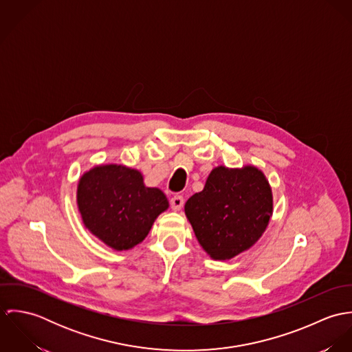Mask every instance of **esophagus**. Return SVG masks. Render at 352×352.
<instances>
[{"label": "esophagus", "mask_w": 352, "mask_h": 352, "mask_svg": "<svg viewBox=\"0 0 352 352\" xmlns=\"http://www.w3.org/2000/svg\"><path fill=\"white\" fill-rule=\"evenodd\" d=\"M183 204H184V199H183V197H180V195H175V197L170 199V207H172V210H175V211H179V210L183 207Z\"/></svg>", "instance_id": "1"}]
</instances>
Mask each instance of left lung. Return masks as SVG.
<instances>
[{
    "label": "left lung",
    "instance_id": "8db88e82",
    "mask_svg": "<svg viewBox=\"0 0 352 352\" xmlns=\"http://www.w3.org/2000/svg\"><path fill=\"white\" fill-rule=\"evenodd\" d=\"M272 191L256 166H217L204 188L186 201L184 211L201 248L214 260L250 250L272 215Z\"/></svg>",
    "mask_w": 352,
    "mask_h": 352
}]
</instances>
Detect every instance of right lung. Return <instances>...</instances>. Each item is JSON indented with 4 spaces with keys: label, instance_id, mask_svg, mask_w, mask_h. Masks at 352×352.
<instances>
[{
    "label": "right lung",
    "instance_id": "1",
    "mask_svg": "<svg viewBox=\"0 0 352 352\" xmlns=\"http://www.w3.org/2000/svg\"><path fill=\"white\" fill-rule=\"evenodd\" d=\"M77 204L85 228L115 251L142 243L169 207L161 190L144 184L140 170L116 164L95 166L81 176Z\"/></svg>",
    "mask_w": 352,
    "mask_h": 352
}]
</instances>
